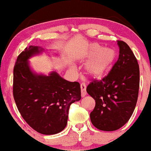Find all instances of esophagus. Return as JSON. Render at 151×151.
I'll return each instance as SVG.
<instances>
[{
    "mask_svg": "<svg viewBox=\"0 0 151 151\" xmlns=\"http://www.w3.org/2000/svg\"><path fill=\"white\" fill-rule=\"evenodd\" d=\"M80 87H81V96H82V97H84V96H85L86 95V84H84V83H82V84H81Z\"/></svg>",
    "mask_w": 151,
    "mask_h": 151,
    "instance_id": "esophagus-1",
    "label": "esophagus"
}]
</instances>
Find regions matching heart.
<instances>
[{
  "mask_svg": "<svg viewBox=\"0 0 151 151\" xmlns=\"http://www.w3.org/2000/svg\"><path fill=\"white\" fill-rule=\"evenodd\" d=\"M116 52L111 48L100 47L96 43L87 46L79 56L81 62L86 61L84 72L92 78H100L111 66L116 58Z\"/></svg>",
  "mask_w": 151,
  "mask_h": 151,
  "instance_id": "1",
  "label": "heart"
}]
</instances>
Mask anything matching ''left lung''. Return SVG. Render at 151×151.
Returning <instances> with one entry per match:
<instances>
[{"label": "left lung", "instance_id": "left-lung-1", "mask_svg": "<svg viewBox=\"0 0 151 151\" xmlns=\"http://www.w3.org/2000/svg\"><path fill=\"white\" fill-rule=\"evenodd\" d=\"M119 55L109 74L93 80L86 91L96 102L90 114L92 124L105 131L119 129L132 116L138 96L139 66L134 54L124 41L118 40Z\"/></svg>", "mask_w": 151, "mask_h": 151}]
</instances>
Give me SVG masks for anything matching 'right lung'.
I'll use <instances>...</instances> for the list:
<instances>
[{
    "label": "right lung",
    "mask_w": 151,
    "mask_h": 151,
    "mask_svg": "<svg viewBox=\"0 0 151 151\" xmlns=\"http://www.w3.org/2000/svg\"><path fill=\"white\" fill-rule=\"evenodd\" d=\"M43 50L30 45L18 55L13 70V97L31 128L52 135L66 127L70 105L81 99V88L79 82L65 80L56 72L47 76L32 71L28 60Z\"/></svg>",
    "instance_id": "right-lung-1"
}]
</instances>
